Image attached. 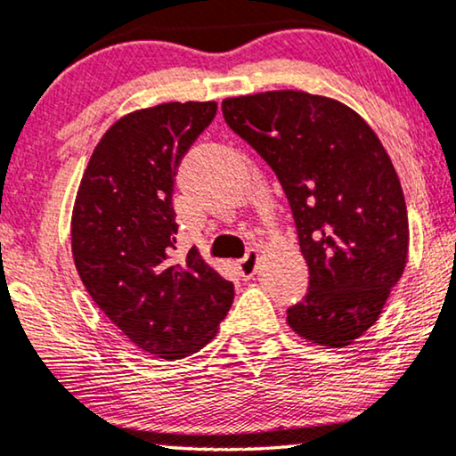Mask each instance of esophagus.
<instances>
[{
	"label": "esophagus",
	"instance_id": "1",
	"mask_svg": "<svg viewBox=\"0 0 456 456\" xmlns=\"http://www.w3.org/2000/svg\"><path fill=\"white\" fill-rule=\"evenodd\" d=\"M256 266H258V250H248L246 256L238 260L240 275L244 279L254 277V273H256Z\"/></svg>",
	"mask_w": 456,
	"mask_h": 456
}]
</instances>
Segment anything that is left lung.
<instances>
[{
  "label": "left lung",
  "instance_id": "8db88e82",
  "mask_svg": "<svg viewBox=\"0 0 456 456\" xmlns=\"http://www.w3.org/2000/svg\"><path fill=\"white\" fill-rule=\"evenodd\" d=\"M221 108L277 175L294 215L311 281L288 325L313 344L350 346L379 319L409 256L390 156L359 114L325 95L265 91Z\"/></svg>",
  "mask_w": 456,
  "mask_h": 456
}]
</instances>
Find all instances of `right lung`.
<instances>
[{"label":"right lung","instance_id":"obj_1","mask_svg":"<svg viewBox=\"0 0 456 456\" xmlns=\"http://www.w3.org/2000/svg\"><path fill=\"white\" fill-rule=\"evenodd\" d=\"M216 102H168L118 118L95 145L70 221L72 258L89 296L137 348L183 359L216 336L233 283L196 248L175 263L177 167Z\"/></svg>","mask_w":456,"mask_h":456}]
</instances>
